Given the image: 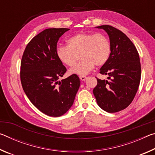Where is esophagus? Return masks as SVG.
I'll list each match as a JSON object with an SVG mask.
<instances>
[{
    "label": "esophagus",
    "mask_w": 155,
    "mask_h": 155,
    "mask_svg": "<svg viewBox=\"0 0 155 155\" xmlns=\"http://www.w3.org/2000/svg\"><path fill=\"white\" fill-rule=\"evenodd\" d=\"M79 78H80V79H81V81H85V80L86 79V78H87V77H86L85 76H80Z\"/></svg>",
    "instance_id": "34e87169"
}]
</instances>
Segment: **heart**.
<instances>
[{
  "label": "heart",
  "mask_w": 155,
  "mask_h": 155,
  "mask_svg": "<svg viewBox=\"0 0 155 155\" xmlns=\"http://www.w3.org/2000/svg\"><path fill=\"white\" fill-rule=\"evenodd\" d=\"M68 46L57 48L59 59L68 66H73L70 72L85 75L94 69L95 65L101 66L108 61L111 54V44L103 33H77L67 40Z\"/></svg>",
  "instance_id": "obj_1"
}]
</instances>
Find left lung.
<instances>
[{"mask_svg": "<svg viewBox=\"0 0 155 155\" xmlns=\"http://www.w3.org/2000/svg\"><path fill=\"white\" fill-rule=\"evenodd\" d=\"M108 33L111 54L100 69L101 74H108L110 81L97 79L93 90L98 106L108 113L124 109L132 103L141 79L140 56L135 46L125 34L110 25L97 27Z\"/></svg>", "mask_w": 155, "mask_h": 155, "instance_id": "8db88e82", "label": "left lung"}]
</instances>
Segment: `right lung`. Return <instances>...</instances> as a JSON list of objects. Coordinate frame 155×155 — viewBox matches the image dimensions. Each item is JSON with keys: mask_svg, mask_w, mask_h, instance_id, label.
Masks as SVG:
<instances>
[{"mask_svg": "<svg viewBox=\"0 0 155 155\" xmlns=\"http://www.w3.org/2000/svg\"><path fill=\"white\" fill-rule=\"evenodd\" d=\"M69 28H47L35 35L26 46L20 64L23 90L34 106L43 114L59 117L74 103L80 86L75 74L59 81L67 71L59 59L57 44Z\"/></svg>", "mask_w": 155, "mask_h": 155, "instance_id": "1", "label": "right lung"}]
</instances>
